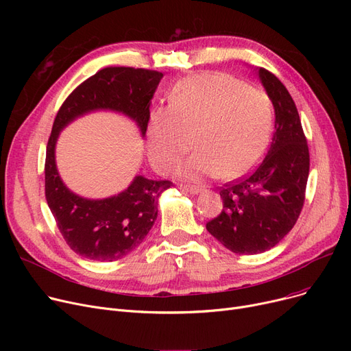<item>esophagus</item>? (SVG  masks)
<instances>
[{"instance_id":"esophagus-1","label":"esophagus","mask_w":351,"mask_h":351,"mask_svg":"<svg viewBox=\"0 0 351 351\" xmlns=\"http://www.w3.org/2000/svg\"><path fill=\"white\" fill-rule=\"evenodd\" d=\"M182 191L186 193H191V195H197V193H200L202 189L199 186H182Z\"/></svg>"}]
</instances>
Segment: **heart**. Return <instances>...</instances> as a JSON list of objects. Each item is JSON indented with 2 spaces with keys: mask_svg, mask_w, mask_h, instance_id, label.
<instances>
[{
  "mask_svg": "<svg viewBox=\"0 0 351 351\" xmlns=\"http://www.w3.org/2000/svg\"><path fill=\"white\" fill-rule=\"evenodd\" d=\"M270 126V102L261 89L225 73H195L173 86L169 106L152 110L147 155L155 171L168 172L193 136L197 151L180 166V176L237 179L262 158Z\"/></svg>",
  "mask_w": 351,
  "mask_h": 351,
  "instance_id": "1",
  "label": "heart"
}]
</instances>
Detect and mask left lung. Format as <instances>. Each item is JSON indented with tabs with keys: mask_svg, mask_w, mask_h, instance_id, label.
<instances>
[{
	"mask_svg": "<svg viewBox=\"0 0 351 351\" xmlns=\"http://www.w3.org/2000/svg\"><path fill=\"white\" fill-rule=\"evenodd\" d=\"M274 108L266 158L250 176L220 191L223 210L208 232L237 254L263 253L291 230L302 212L310 156L298 108L271 72L254 68Z\"/></svg>",
	"mask_w": 351,
	"mask_h": 351,
	"instance_id": "1",
	"label": "left lung"
}]
</instances>
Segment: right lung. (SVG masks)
<instances>
[{"label": "right lung", "instance_id": "right-lung-1", "mask_svg": "<svg viewBox=\"0 0 351 351\" xmlns=\"http://www.w3.org/2000/svg\"><path fill=\"white\" fill-rule=\"evenodd\" d=\"M162 78V72L142 68H104L72 92L53 121L47 145L45 197L65 242L85 259L114 262L138 247L158 217L159 196L172 182L136 175L118 195L84 197L60 176L55 159L60 134L84 115L110 110L134 121L145 138L151 101Z\"/></svg>", "mask_w": 351, "mask_h": 351}]
</instances>
